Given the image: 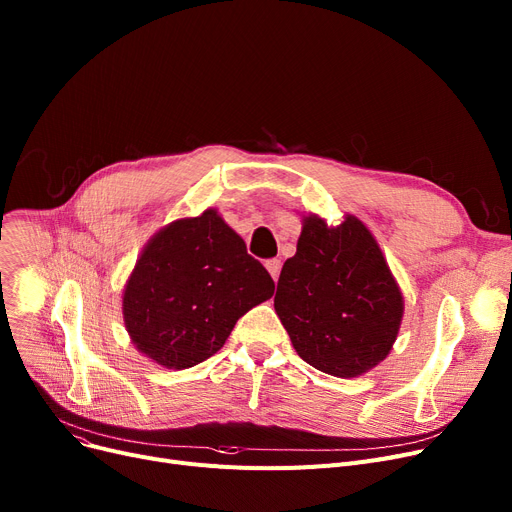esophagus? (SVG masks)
Masks as SVG:
<instances>
[{
	"mask_svg": "<svg viewBox=\"0 0 512 512\" xmlns=\"http://www.w3.org/2000/svg\"><path fill=\"white\" fill-rule=\"evenodd\" d=\"M265 267H267V272H270L272 274V278L274 280H278V276H280V270H282V261L280 259H267L265 261Z\"/></svg>",
	"mask_w": 512,
	"mask_h": 512,
	"instance_id": "1",
	"label": "esophagus"
}]
</instances>
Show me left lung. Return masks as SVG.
Returning a JSON list of instances; mask_svg holds the SVG:
<instances>
[{
  "label": "left lung",
  "instance_id": "left-lung-1",
  "mask_svg": "<svg viewBox=\"0 0 512 512\" xmlns=\"http://www.w3.org/2000/svg\"><path fill=\"white\" fill-rule=\"evenodd\" d=\"M294 351L315 369L355 378L386 359L402 294L371 232L353 215L336 226L309 215L274 297Z\"/></svg>",
  "mask_w": 512,
  "mask_h": 512
}]
</instances>
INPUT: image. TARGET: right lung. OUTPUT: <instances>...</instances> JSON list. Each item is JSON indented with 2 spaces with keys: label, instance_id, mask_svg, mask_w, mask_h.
Returning a JSON list of instances; mask_svg holds the SVG:
<instances>
[{
  "label": "right lung",
  "instance_id": "1",
  "mask_svg": "<svg viewBox=\"0 0 512 512\" xmlns=\"http://www.w3.org/2000/svg\"><path fill=\"white\" fill-rule=\"evenodd\" d=\"M272 294L245 240L207 209L149 240L124 288V324L141 353L186 369L218 353L236 321Z\"/></svg>",
  "mask_w": 512,
  "mask_h": 512
}]
</instances>
